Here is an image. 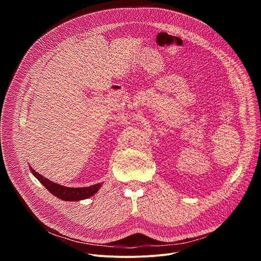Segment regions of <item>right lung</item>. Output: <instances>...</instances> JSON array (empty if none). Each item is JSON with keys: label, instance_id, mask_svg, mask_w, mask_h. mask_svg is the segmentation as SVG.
I'll list each match as a JSON object with an SVG mask.
<instances>
[{"label": "right lung", "instance_id": "obj_1", "mask_svg": "<svg viewBox=\"0 0 261 261\" xmlns=\"http://www.w3.org/2000/svg\"><path fill=\"white\" fill-rule=\"evenodd\" d=\"M30 170L34 174V176L38 179L53 195L65 201H79V200L87 199L95 195L99 191V189L102 187V182H98L93 186H90V187H84V188L65 187V186L56 184L47 179L40 173L35 171L31 166H30Z\"/></svg>", "mask_w": 261, "mask_h": 261}]
</instances>
